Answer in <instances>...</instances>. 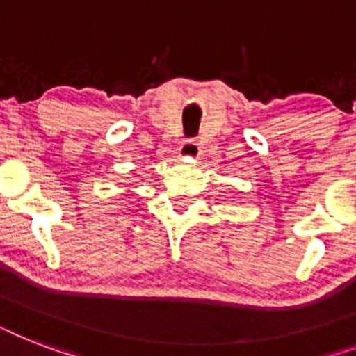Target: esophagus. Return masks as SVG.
Here are the masks:
<instances>
[{
  "label": "esophagus",
  "instance_id": "1",
  "mask_svg": "<svg viewBox=\"0 0 356 356\" xmlns=\"http://www.w3.org/2000/svg\"><path fill=\"white\" fill-rule=\"evenodd\" d=\"M200 151L201 147L195 140H186V142H183L181 147H179V156H181V159H195V156L200 155Z\"/></svg>",
  "mask_w": 356,
  "mask_h": 356
}]
</instances>
